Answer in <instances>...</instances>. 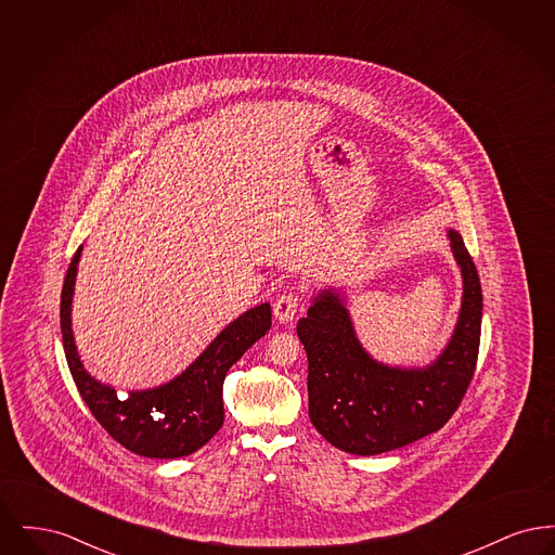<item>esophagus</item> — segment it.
Returning <instances> with one entry per match:
<instances>
[{"label": "esophagus", "mask_w": 555, "mask_h": 555, "mask_svg": "<svg viewBox=\"0 0 555 555\" xmlns=\"http://www.w3.org/2000/svg\"><path fill=\"white\" fill-rule=\"evenodd\" d=\"M299 304H301V297L299 293L293 289V287H285V291L276 297V301L272 304V310H274V318L283 324L291 322L297 310H299Z\"/></svg>", "instance_id": "esophagus-1"}]
</instances>
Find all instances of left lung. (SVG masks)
Instances as JSON below:
<instances>
[{"instance_id":"left-lung-1","label":"left lung","mask_w":555,"mask_h":555,"mask_svg":"<svg viewBox=\"0 0 555 555\" xmlns=\"http://www.w3.org/2000/svg\"><path fill=\"white\" fill-rule=\"evenodd\" d=\"M462 268V310L446 351L426 369H389L370 358L333 291L320 293L297 337L308 353V412L318 433L337 449L376 455L410 446L446 426L475 376L482 291L475 262L449 231Z\"/></svg>"}]
</instances>
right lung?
I'll return each mask as SVG.
<instances>
[{"instance_id":"1","label":"right lung","mask_w":555,"mask_h":555,"mask_svg":"<svg viewBox=\"0 0 555 555\" xmlns=\"http://www.w3.org/2000/svg\"><path fill=\"white\" fill-rule=\"evenodd\" d=\"M80 249L73 256L64 279L60 326L66 362L82 401L107 435L137 455L172 460L204 448L224 423V376L238 358L268 333L272 324L270 306L262 304L231 322L175 380L158 389L118 397L112 387L98 383L85 372L73 339L70 304Z\"/></svg>"}]
</instances>
